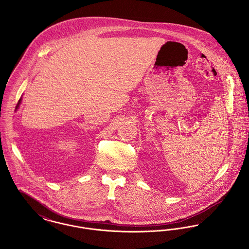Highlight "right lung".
I'll list each match as a JSON object with an SVG mask.
<instances>
[{"instance_id": "obj_1", "label": "right lung", "mask_w": 249, "mask_h": 249, "mask_svg": "<svg viewBox=\"0 0 249 249\" xmlns=\"http://www.w3.org/2000/svg\"><path fill=\"white\" fill-rule=\"evenodd\" d=\"M20 103H21V98L19 99V101H18V104H17V107H16V109H18V106H19V104H20Z\"/></svg>"}]
</instances>
